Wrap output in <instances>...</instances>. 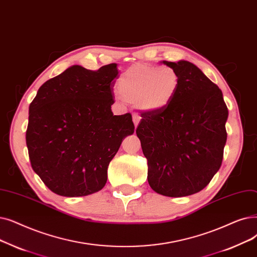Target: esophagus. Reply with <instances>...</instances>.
I'll return each instance as SVG.
<instances>
[{
  "instance_id": "1",
  "label": "esophagus",
  "mask_w": 257,
  "mask_h": 257,
  "mask_svg": "<svg viewBox=\"0 0 257 257\" xmlns=\"http://www.w3.org/2000/svg\"><path fill=\"white\" fill-rule=\"evenodd\" d=\"M132 118H133V122H135V126H136V128L138 127V125H139V122H140V120H141V116L139 115V114H133L132 115Z\"/></svg>"
}]
</instances>
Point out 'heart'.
I'll return each mask as SVG.
<instances>
[{"instance_id":"heart-1","label":"heart","mask_w":257,"mask_h":257,"mask_svg":"<svg viewBox=\"0 0 257 257\" xmlns=\"http://www.w3.org/2000/svg\"><path fill=\"white\" fill-rule=\"evenodd\" d=\"M180 74L170 66L135 64L120 74L117 81L119 97L136 103L147 112L165 109L180 88Z\"/></svg>"}]
</instances>
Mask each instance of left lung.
Listing matches in <instances>:
<instances>
[{
  "mask_svg": "<svg viewBox=\"0 0 257 257\" xmlns=\"http://www.w3.org/2000/svg\"><path fill=\"white\" fill-rule=\"evenodd\" d=\"M163 63L180 74V88L165 109L142 113L137 136L152 190L182 197L203 190L220 168L228 108L217 85L194 64Z\"/></svg>",
  "mask_w": 257,
  "mask_h": 257,
  "instance_id": "obj_1",
  "label": "left lung"
}]
</instances>
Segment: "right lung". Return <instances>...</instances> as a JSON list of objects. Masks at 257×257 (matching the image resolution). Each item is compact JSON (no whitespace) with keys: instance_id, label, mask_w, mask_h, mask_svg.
Returning <instances> with one entry per match:
<instances>
[{"instance_id":"right-lung-1","label":"right lung","mask_w":257,"mask_h":257,"mask_svg":"<svg viewBox=\"0 0 257 257\" xmlns=\"http://www.w3.org/2000/svg\"><path fill=\"white\" fill-rule=\"evenodd\" d=\"M116 66L73 65L44 83L29 106L31 167L55 194L86 196L103 189L109 163L135 132L130 113L111 111Z\"/></svg>"}]
</instances>
